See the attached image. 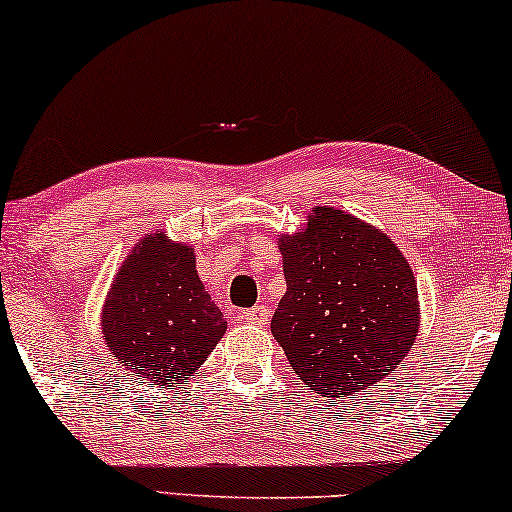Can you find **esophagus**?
I'll return each instance as SVG.
<instances>
[{"label": "esophagus", "instance_id": "obj_1", "mask_svg": "<svg viewBox=\"0 0 512 512\" xmlns=\"http://www.w3.org/2000/svg\"><path fill=\"white\" fill-rule=\"evenodd\" d=\"M242 320L247 324H254V327H265L270 320V310L265 308V305H254V308H249L247 313L242 315Z\"/></svg>", "mask_w": 512, "mask_h": 512}]
</instances>
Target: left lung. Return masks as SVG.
<instances>
[{
	"label": "left lung",
	"mask_w": 512,
	"mask_h": 512,
	"mask_svg": "<svg viewBox=\"0 0 512 512\" xmlns=\"http://www.w3.org/2000/svg\"><path fill=\"white\" fill-rule=\"evenodd\" d=\"M305 221L277 240L287 294L272 336L310 393H367L416 343V277L376 225L336 207H315Z\"/></svg>",
	"instance_id": "obj_1"
}]
</instances>
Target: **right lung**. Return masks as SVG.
I'll return each instance as SVG.
<instances>
[{"mask_svg": "<svg viewBox=\"0 0 512 512\" xmlns=\"http://www.w3.org/2000/svg\"><path fill=\"white\" fill-rule=\"evenodd\" d=\"M195 263L190 244L157 230L134 244L112 277L101 310L105 345L148 386L188 381L228 329Z\"/></svg>", "mask_w": 512, "mask_h": 512, "instance_id": "obj_1", "label": "right lung"}]
</instances>
